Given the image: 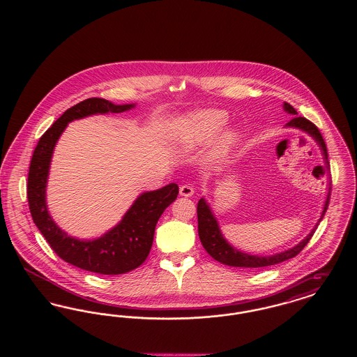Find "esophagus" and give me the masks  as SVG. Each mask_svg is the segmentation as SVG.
I'll return each mask as SVG.
<instances>
[{
  "instance_id": "34e87169",
  "label": "esophagus",
  "mask_w": 357,
  "mask_h": 357,
  "mask_svg": "<svg viewBox=\"0 0 357 357\" xmlns=\"http://www.w3.org/2000/svg\"><path fill=\"white\" fill-rule=\"evenodd\" d=\"M179 194L182 197H191L194 194V187L190 186V185H182L179 187Z\"/></svg>"
}]
</instances>
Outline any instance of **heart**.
I'll return each instance as SVG.
<instances>
[{"label": "heart", "instance_id": "obj_1", "mask_svg": "<svg viewBox=\"0 0 357 357\" xmlns=\"http://www.w3.org/2000/svg\"><path fill=\"white\" fill-rule=\"evenodd\" d=\"M227 123L225 112L218 109H204L190 114L178 126V139L188 146L204 144L217 135ZM237 135L229 131L220 137L215 144V151L218 153H227L236 143Z\"/></svg>", "mask_w": 357, "mask_h": 357}]
</instances>
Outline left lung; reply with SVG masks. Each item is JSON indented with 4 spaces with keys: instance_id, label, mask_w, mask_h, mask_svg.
<instances>
[{
    "instance_id": "1",
    "label": "left lung",
    "mask_w": 357,
    "mask_h": 357,
    "mask_svg": "<svg viewBox=\"0 0 357 357\" xmlns=\"http://www.w3.org/2000/svg\"><path fill=\"white\" fill-rule=\"evenodd\" d=\"M284 109L290 114V115H297V111L289 104V102H284ZM287 127H291V128H298L301 131H305L306 134L312 136L319 146L321 147L323 151L324 160L326 167L329 166L328 162V151H326V146L324 142L323 135L320 134L319 128L309 120L303 118V116H294L293 119L287 123ZM331 188L329 187V192L326 197V201L324 204L323 213L319 222L323 220L324 214L326 213L328 204H329V197H331ZM197 214H198V234H199V239L204 245V250L211 255L215 261L221 262L223 265L227 266H234V268H253V269H258V268H265V266H271V265H275L280 262H284L287 259H290L293 257L298 255L304 248L306 243L310 241V238L313 236V233L317 229V225L314 226V229L306 236L298 245H296L294 248L285 250L282 253H277L273 255H250L239 252L236 248H233L225 238L222 236L221 229L218 226L217 218L214 217V214L211 213L210 206L206 204L204 198H201L198 202V207H197Z\"/></svg>"
}]
</instances>
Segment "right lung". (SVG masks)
I'll return each mask as SVG.
<instances>
[{"label":"right lung","instance_id":"right-lung-1","mask_svg":"<svg viewBox=\"0 0 357 357\" xmlns=\"http://www.w3.org/2000/svg\"><path fill=\"white\" fill-rule=\"evenodd\" d=\"M135 104L116 105L100 98H91L68 108L40 137L29 166L26 195L32 218L53 252L70 265L98 274H123L140 266L153 246V233L163 211L178 197L179 187L170 183L136 198L123 220L102 237L82 241L70 237L52 220L45 191L54 146L69 121L96 114H119Z\"/></svg>","mask_w":357,"mask_h":357}]
</instances>
